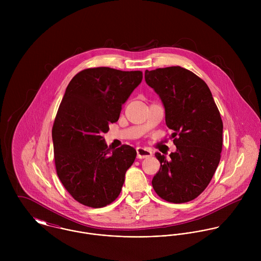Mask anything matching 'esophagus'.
Listing matches in <instances>:
<instances>
[{"mask_svg":"<svg viewBox=\"0 0 261 261\" xmlns=\"http://www.w3.org/2000/svg\"><path fill=\"white\" fill-rule=\"evenodd\" d=\"M137 154L139 159H147L152 155V152L147 148H138L137 149Z\"/></svg>","mask_w":261,"mask_h":261,"instance_id":"obj_1","label":"esophagus"}]
</instances>
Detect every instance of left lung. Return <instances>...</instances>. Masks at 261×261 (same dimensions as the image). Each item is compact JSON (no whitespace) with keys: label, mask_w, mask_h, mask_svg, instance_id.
<instances>
[{"label":"left lung","mask_w":261,"mask_h":261,"mask_svg":"<svg viewBox=\"0 0 261 261\" xmlns=\"http://www.w3.org/2000/svg\"><path fill=\"white\" fill-rule=\"evenodd\" d=\"M145 79L161 97L166 124L177 147L161 163L152 178L155 193L171 203H186L209 185L219 165L223 122L212 93L203 79L181 66L146 70Z\"/></svg>","instance_id":"left-lung-1"}]
</instances>
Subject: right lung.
Masks as SVG:
<instances>
[{
  "label": "right lung",
  "instance_id": "obj_1",
  "mask_svg": "<svg viewBox=\"0 0 261 261\" xmlns=\"http://www.w3.org/2000/svg\"><path fill=\"white\" fill-rule=\"evenodd\" d=\"M142 79V71L95 67L78 72L66 88L52 127L55 168L62 185L84 206L112 203L135 162L136 149L122 145L112 150L103 134Z\"/></svg>",
  "mask_w": 261,
  "mask_h": 261
}]
</instances>
